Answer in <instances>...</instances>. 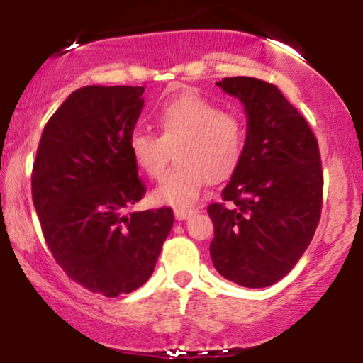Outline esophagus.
<instances>
[{"mask_svg":"<svg viewBox=\"0 0 363 363\" xmlns=\"http://www.w3.org/2000/svg\"><path fill=\"white\" fill-rule=\"evenodd\" d=\"M196 211L198 210H194V208H176V210H174V215H176L177 220H187L189 216H193Z\"/></svg>","mask_w":363,"mask_h":363,"instance_id":"1","label":"esophagus"}]
</instances>
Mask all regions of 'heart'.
Instances as JSON below:
<instances>
[{
	"mask_svg": "<svg viewBox=\"0 0 363 363\" xmlns=\"http://www.w3.org/2000/svg\"><path fill=\"white\" fill-rule=\"evenodd\" d=\"M155 124L160 136L136 129L129 136V152L136 167L153 181L164 176L176 152V169L153 191L157 203L189 206L208 181H225L242 160V121L201 95L164 102L155 112Z\"/></svg>",
	"mask_w": 363,
	"mask_h": 363,
	"instance_id": "obj_1",
	"label": "heart"
}]
</instances>
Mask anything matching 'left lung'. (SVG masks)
Returning a JSON list of instances; mask_svg holds the SVG:
<instances>
[{"mask_svg": "<svg viewBox=\"0 0 363 363\" xmlns=\"http://www.w3.org/2000/svg\"><path fill=\"white\" fill-rule=\"evenodd\" d=\"M244 104V155L222 203H211L216 272L247 289L269 286L309 247L323 208L319 145L303 116L273 83L251 77L216 82Z\"/></svg>", "mask_w": 363, "mask_h": 363, "instance_id": "obj_1", "label": "left lung"}]
</instances>
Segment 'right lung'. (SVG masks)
<instances>
[{"mask_svg":"<svg viewBox=\"0 0 363 363\" xmlns=\"http://www.w3.org/2000/svg\"><path fill=\"white\" fill-rule=\"evenodd\" d=\"M143 86L74 90L45 124L32 199L49 251L73 281L118 297L152 277L172 208L128 210L147 193L129 152Z\"/></svg>","mask_w":363,"mask_h":363,"instance_id":"1","label":"right lung"}]
</instances>
